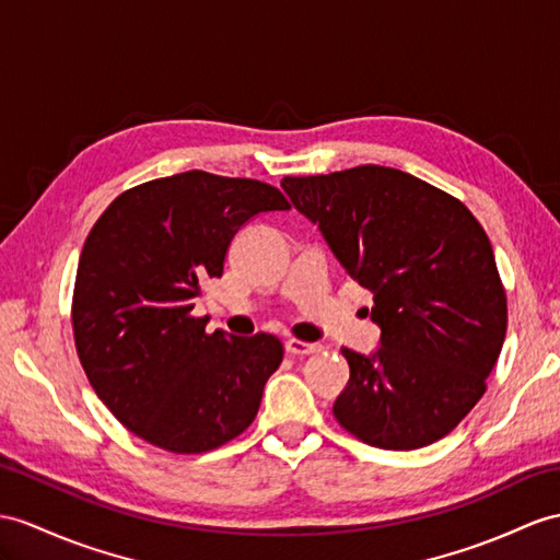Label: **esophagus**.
I'll return each instance as SVG.
<instances>
[{
    "label": "esophagus",
    "instance_id": "1",
    "mask_svg": "<svg viewBox=\"0 0 560 560\" xmlns=\"http://www.w3.org/2000/svg\"><path fill=\"white\" fill-rule=\"evenodd\" d=\"M284 349H288L290 357H311V353H318L323 347L316 342H302V339H288Z\"/></svg>",
    "mask_w": 560,
    "mask_h": 560
}]
</instances>
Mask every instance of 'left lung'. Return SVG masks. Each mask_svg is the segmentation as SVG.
I'll return each mask as SVG.
<instances>
[{
  "label": "left lung",
  "mask_w": 560,
  "mask_h": 560,
  "mask_svg": "<svg viewBox=\"0 0 560 560\" xmlns=\"http://www.w3.org/2000/svg\"><path fill=\"white\" fill-rule=\"evenodd\" d=\"M294 207L373 292L380 347H342L332 413L353 438L411 452L446 438L487 392L509 325L492 244L460 199L397 168L282 177Z\"/></svg>",
  "instance_id": "left-lung-1"
}]
</instances>
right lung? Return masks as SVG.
<instances>
[{"mask_svg": "<svg viewBox=\"0 0 560 560\" xmlns=\"http://www.w3.org/2000/svg\"><path fill=\"white\" fill-rule=\"evenodd\" d=\"M288 209L278 187L207 171L108 203L80 254L71 323L90 385L120 425L171 454L211 452L252 425L282 342L207 332L192 308L201 282L223 276L237 230Z\"/></svg>", "mask_w": 560, "mask_h": 560, "instance_id": "obj_1", "label": "right lung"}]
</instances>
